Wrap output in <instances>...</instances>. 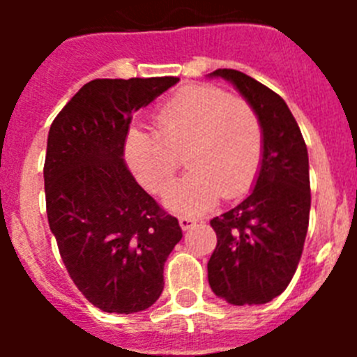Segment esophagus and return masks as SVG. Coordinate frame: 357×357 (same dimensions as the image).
I'll use <instances>...</instances> for the list:
<instances>
[{
    "instance_id": "obj_1",
    "label": "esophagus",
    "mask_w": 357,
    "mask_h": 357,
    "mask_svg": "<svg viewBox=\"0 0 357 357\" xmlns=\"http://www.w3.org/2000/svg\"><path fill=\"white\" fill-rule=\"evenodd\" d=\"M178 223H181L182 230H189L191 227L197 225V220H195V218H189V216H181L178 218Z\"/></svg>"
}]
</instances>
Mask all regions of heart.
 <instances>
[{
    "label": "heart",
    "instance_id": "b5f03b06",
    "mask_svg": "<svg viewBox=\"0 0 357 357\" xmlns=\"http://www.w3.org/2000/svg\"><path fill=\"white\" fill-rule=\"evenodd\" d=\"M155 121L157 132H128L125 159L143 185L162 193L185 155L191 172L166 193L169 209L200 214L222 195L250 189L263 157V127L250 103L214 85H189L159 107Z\"/></svg>",
    "mask_w": 357,
    "mask_h": 357
}]
</instances>
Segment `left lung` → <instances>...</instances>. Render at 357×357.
<instances>
[{
	"label": "left lung",
	"mask_w": 357,
	"mask_h": 357,
	"mask_svg": "<svg viewBox=\"0 0 357 357\" xmlns=\"http://www.w3.org/2000/svg\"><path fill=\"white\" fill-rule=\"evenodd\" d=\"M207 77L234 85L263 127L252 193L211 220L218 245L207 279L214 295L229 304H266L288 288L304 248L311 209L307 148L291 110L266 85L236 69H216Z\"/></svg>",
	"instance_id": "left-lung-1"
}]
</instances>
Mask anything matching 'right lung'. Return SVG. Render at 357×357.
<instances>
[{"instance_id":"right-lung-1","label":"right lung","mask_w":357,"mask_h":357,"mask_svg":"<svg viewBox=\"0 0 357 357\" xmlns=\"http://www.w3.org/2000/svg\"><path fill=\"white\" fill-rule=\"evenodd\" d=\"M178 82L100 78L85 84L52 123L44 193L52 234L82 295L105 313H139L164 288V263L182 239L125 164L134 112Z\"/></svg>"}]
</instances>
